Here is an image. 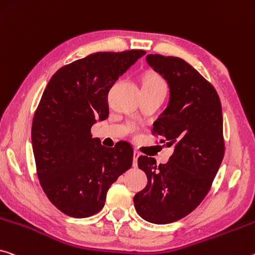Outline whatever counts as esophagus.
Segmentation results:
<instances>
[{
  "label": "esophagus",
  "instance_id": "esophagus-1",
  "mask_svg": "<svg viewBox=\"0 0 255 255\" xmlns=\"http://www.w3.org/2000/svg\"><path fill=\"white\" fill-rule=\"evenodd\" d=\"M138 156H139V152L138 151H134V167H137V160H138Z\"/></svg>",
  "mask_w": 255,
  "mask_h": 255
}]
</instances>
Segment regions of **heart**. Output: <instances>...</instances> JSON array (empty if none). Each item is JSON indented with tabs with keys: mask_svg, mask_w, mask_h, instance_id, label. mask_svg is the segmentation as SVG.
Here are the masks:
<instances>
[{
	"mask_svg": "<svg viewBox=\"0 0 255 255\" xmlns=\"http://www.w3.org/2000/svg\"><path fill=\"white\" fill-rule=\"evenodd\" d=\"M143 88H145V90H152V91H162V92L167 91V86H165L164 80L161 78L160 76H157L155 74H148L146 77H145L143 82ZM130 131L136 132L137 128L135 126H131Z\"/></svg>",
	"mask_w": 255,
	"mask_h": 255,
	"instance_id": "1",
	"label": "heart"
}]
</instances>
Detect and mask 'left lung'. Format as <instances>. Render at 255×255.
<instances>
[{
  "label": "left lung",
  "instance_id": "left-lung-1",
  "mask_svg": "<svg viewBox=\"0 0 255 255\" xmlns=\"http://www.w3.org/2000/svg\"><path fill=\"white\" fill-rule=\"evenodd\" d=\"M146 61L167 80L170 100L153 125L160 143L173 146L168 163L140 155L148 183L134 197L138 215L152 224L180 220L207 196L225 154L219 95L199 71L177 56L148 54Z\"/></svg>",
  "mask_w": 255,
  "mask_h": 255
}]
</instances>
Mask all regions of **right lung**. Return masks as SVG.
I'll list each match as a JSON object with an SVG mask.
<instances>
[{
	"instance_id": "1",
	"label": "right lung",
	"mask_w": 255,
	"mask_h": 255,
	"mask_svg": "<svg viewBox=\"0 0 255 255\" xmlns=\"http://www.w3.org/2000/svg\"><path fill=\"white\" fill-rule=\"evenodd\" d=\"M145 54L96 52L60 68L44 90L31 125L36 172L47 199L64 215L100 212L110 186L131 168L130 144L120 140L107 148L91 128L108 118L113 84Z\"/></svg>"
}]
</instances>
